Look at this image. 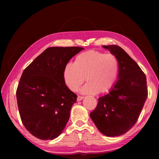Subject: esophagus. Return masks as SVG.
Returning a JSON list of instances; mask_svg holds the SVG:
<instances>
[{
    "label": "esophagus",
    "instance_id": "34e87169",
    "mask_svg": "<svg viewBox=\"0 0 159 159\" xmlns=\"http://www.w3.org/2000/svg\"><path fill=\"white\" fill-rule=\"evenodd\" d=\"M83 98H84V97H83V96H79L77 97V101H80V100H82Z\"/></svg>",
    "mask_w": 159,
    "mask_h": 159
}]
</instances>
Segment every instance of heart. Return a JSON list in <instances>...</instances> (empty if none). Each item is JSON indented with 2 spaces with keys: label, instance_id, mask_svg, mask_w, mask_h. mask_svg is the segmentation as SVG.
I'll return each instance as SVG.
<instances>
[{
  "label": "heart",
  "instance_id": "obj_1",
  "mask_svg": "<svg viewBox=\"0 0 159 159\" xmlns=\"http://www.w3.org/2000/svg\"><path fill=\"white\" fill-rule=\"evenodd\" d=\"M119 70V61L116 55L92 50L77 55L73 65H66L63 77L72 92L79 90L85 79L87 83L82 88V93H102L114 87Z\"/></svg>",
  "mask_w": 159,
  "mask_h": 159
}]
</instances>
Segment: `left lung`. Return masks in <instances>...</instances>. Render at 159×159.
Returning a JSON list of instances; mask_svg holds the SVG:
<instances>
[{"label": "left lung", "mask_w": 159, "mask_h": 159, "mask_svg": "<svg viewBox=\"0 0 159 159\" xmlns=\"http://www.w3.org/2000/svg\"><path fill=\"white\" fill-rule=\"evenodd\" d=\"M102 47L109 49L119 61L118 80L109 93L99 98L90 117L101 133L117 137L127 133L139 117L148 98L146 76L121 47Z\"/></svg>", "instance_id": "8db88e82"}]
</instances>
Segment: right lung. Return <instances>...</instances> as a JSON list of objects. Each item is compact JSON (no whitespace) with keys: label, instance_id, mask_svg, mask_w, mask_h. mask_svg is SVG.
Returning <instances> with one entry per match:
<instances>
[{"label":"right lung","instance_id":"right-lung-1","mask_svg":"<svg viewBox=\"0 0 159 159\" xmlns=\"http://www.w3.org/2000/svg\"><path fill=\"white\" fill-rule=\"evenodd\" d=\"M81 47L46 48L24 70L16 91L22 122L39 139H54L69 120L77 96L66 85L67 63Z\"/></svg>","mask_w":159,"mask_h":159}]
</instances>
